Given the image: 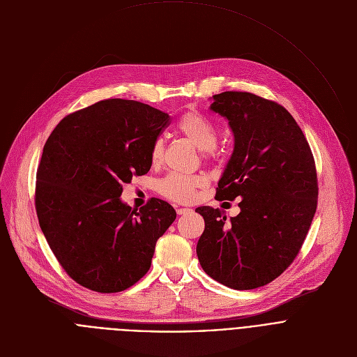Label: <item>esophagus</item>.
Wrapping results in <instances>:
<instances>
[{"label": "esophagus", "mask_w": 357, "mask_h": 357, "mask_svg": "<svg viewBox=\"0 0 357 357\" xmlns=\"http://www.w3.org/2000/svg\"><path fill=\"white\" fill-rule=\"evenodd\" d=\"M176 211H177V214H178V215H183V214H188L191 210H190V208H183V207H181V208H177Z\"/></svg>", "instance_id": "34e87169"}]
</instances>
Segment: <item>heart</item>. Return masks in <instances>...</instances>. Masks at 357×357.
I'll use <instances>...</instances> for the list:
<instances>
[{
	"label": "heart",
	"mask_w": 357,
	"mask_h": 357,
	"mask_svg": "<svg viewBox=\"0 0 357 357\" xmlns=\"http://www.w3.org/2000/svg\"><path fill=\"white\" fill-rule=\"evenodd\" d=\"M177 130L195 147L206 150V154H214L218 130L208 117L200 112H185L177 122ZM165 154V140L157 139L151 146V162L158 165ZM204 184L200 176L170 174L157 183V190L166 199L178 203H188L194 199L195 190Z\"/></svg>",
	"instance_id": "b5f03b06"
}]
</instances>
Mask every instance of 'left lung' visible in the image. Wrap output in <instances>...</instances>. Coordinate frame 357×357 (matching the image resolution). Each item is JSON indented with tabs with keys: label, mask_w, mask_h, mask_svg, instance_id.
<instances>
[{
	"label": "left lung",
	"mask_w": 357,
	"mask_h": 357,
	"mask_svg": "<svg viewBox=\"0 0 357 357\" xmlns=\"http://www.w3.org/2000/svg\"><path fill=\"white\" fill-rule=\"evenodd\" d=\"M210 109L228 121L234 151L215 199H235L227 220L208 206L195 208L206 228L197 244L202 268L238 291L273 281L294 262L318 206V176L305 135L291 113L250 92H222Z\"/></svg>",
	"instance_id": "obj_1"
}]
</instances>
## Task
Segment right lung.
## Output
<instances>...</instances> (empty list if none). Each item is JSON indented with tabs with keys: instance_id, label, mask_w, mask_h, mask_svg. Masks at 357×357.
Here are the masks:
<instances>
[{
	"instance_id": "obj_1",
	"label": "right lung",
	"mask_w": 357,
	"mask_h": 357,
	"mask_svg": "<svg viewBox=\"0 0 357 357\" xmlns=\"http://www.w3.org/2000/svg\"><path fill=\"white\" fill-rule=\"evenodd\" d=\"M169 122L149 105L106 99L68 114L48 137L36 172V215L79 285L121 292L150 269L176 211L160 199L133 210L121 195L125 183L150 170L151 146Z\"/></svg>"
}]
</instances>
